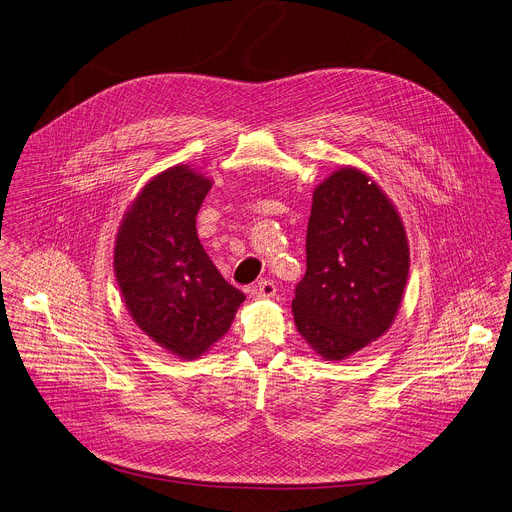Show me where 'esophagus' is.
I'll use <instances>...</instances> for the list:
<instances>
[{
	"mask_svg": "<svg viewBox=\"0 0 512 512\" xmlns=\"http://www.w3.org/2000/svg\"><path fill=\"white\" fill-rule=\"evenodd\" d=\"M254 298H272L276 294V284L272 280H260L248 290Z\"/></svg>",
	"mask_w": 512,
	"mask_h": 512,
	"instance_id": "obj_1",
	"label": "esophagus"
}]
</instances>
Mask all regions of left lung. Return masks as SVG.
Segmentation results:
<instances>
[{"instance_id":"8db88e82","label":"left lung","mask_w":512,"mask_h":512,"mask_svg":"<svg viewBox=\"0 0 512 512\" xmlns=\"http://www.w3.org/2000/svg\"><path fill=\"white\" fill-rule=\"evenodd\" d=\"M398 212L362 172L340 168L312 196L306 274L292 312L298 332L328 360H342L392 324L408 278Z\"/></svg>"}]
</instances>
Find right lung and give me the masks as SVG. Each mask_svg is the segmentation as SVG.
I'll use <instances>...</instances> for the list:
<instances>
[{
  "instance_id": "right-lung-1",
  "label": "right lung",
  "mask_w": 512,
  "mask_h": 512,
  "mask_svg": "<svg viewBox=\"0 0 512 512\" xmlns=\"http://www.w3.org/2000/svg\"><path fill=\"white\" fill-rule=\"evenodd\" d=\"M210 188L188 166L162 172L144 186L116 238L114 270L134 322L180 358L220 340L246 298L198 240L196 216Z\"/></svg>"
}]
</instances>
